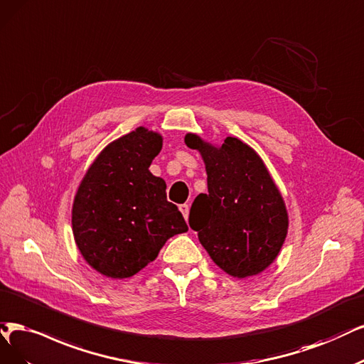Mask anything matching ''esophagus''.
Instances as JSON below:
<instances>
[{"mask_svg":"<svg viewBox=\"0 0 364 364\" xmlns=\"http://www.w3.org/2000/svg\"><path fill=\"white\" fill-rule=\"evenodd\" d=\"M189 210H191V207L187 205V204H181L180 205V211L183 213V216H184L186 220H187V218H189Z\"/></svg>","mask_w":364,"mask_h":364,"instance_id":"obj_1","label":"esophagus"}]
</instances>
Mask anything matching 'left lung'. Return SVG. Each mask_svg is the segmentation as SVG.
<instances>
[{
  "label": "left lung",
  "mask_w": 364,
  "mask_h": 364,
  "mask_svg": "<svg viewBox=\"0 0 364 364\" xmlns=\"http://www.w3.org/2000/svg\"><path fill=\"white\" fill-rule=\"evenodd\" d=\"M184 142L199 151L208 193L195 198L189 223L213 262L237 279L258 276L285 243L289 218L279 187L261 156L238 138L220 145L187 133Z\"/></svg>",
  "instance_id": "1"
}]
</instances>
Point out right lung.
I'll return each mask as SVG.
<instances>
[{"label":"right lung","mask_w":364,"mask_h":364,"mask_svg":"<svg viewBox=\"0 0 364 364\" xmlns=\"http://www.w3.org/2000/svg\"><path fill=\"white\" fill-rule=\"evenodd\" d=\"M161 134L138 127L94 159L72 207L75 243L100 274L126 279L157 258L166 241L189 231L177 205L166 199V183L150 172Z\"/></svg>","instance_id":"right-lung-1"}]
</instances>
